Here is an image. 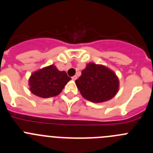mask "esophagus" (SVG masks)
<instances>
[{
    "instance_id": "34e87169",
    "label": "esophagus",
    "mask_w": 153,
    "mask_h": 153,
    "mask_svg": "<svg viewBox=\"0 0 153 153\" xmlns=\"http://www.w3.org/2000/svg\"><path fill=\"white\" fill-rule=\"evenodd\" d=\"M72 79L74 80V81H75V80L77 79V75H74L73 77H72Z\"/></svg>"
}]
</instances>
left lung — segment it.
Listing matches in <instances>:
<instances>
[{
    "label": "left lung",
    "mask_w": 153,
    "mask_h": 153,
    "mask_svg": "<svg viewBox=\"0 0 153 153\" xmlns=\"http://www.w3.org/2000/svg\"><path fill=\"white\" fill-rule=\"evenodd\" d=\"M75 84L83 97L95 103L110 100L119 90L116 74L106 66L93 63L87 65Z\"/></svg>",
    "instance_id": "1"
}]
</instances>
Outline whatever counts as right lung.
Returning <instances> with one entry per match:
<instances>
[{
  "mask_svg": "<svg viewBox=\"0 0 153 153\" xmlns=\"http://www.w3.org/2000/svg\"><path fill=\"white\" fill-rule=\"evenodd\" d=\"M71 80L64 71H59L54 65L46 66L31 75L30 90L33 94L41 98L56 96Z\"/></svg>",
  "mask_w": 153,
  "mask_h": 153,
  "instance_id": "right-lung-1",
  "label": "right lung"
}]
</instances>
